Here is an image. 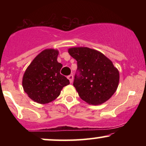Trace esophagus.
Here are the masks:
<instances>
[{
  "instance_id": "obj_1",
  "label": "esophagus",
  "mask_w": 146,
  "mask_h": 146,
  "mask_svg": "<svg viewBox=\"0 0 146 146\" xmlns=\"http://www.w3.org/2000/svg\"><path fill=\"white\" fill-rule=\"evenodd\" d=\"M67 78L68 79V80H69L70 82H71V83L73 82V75H68V76L67 77Z\"/></svg>"
}]
</instances>
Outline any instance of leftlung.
<instances>
[{"label":"left lung","mask_w":146,"mask_h":146,"mask_svg":"<svg viewBox=\"0 0 146 146\" xmlns=\"http://www.w3.org/2000/svg\"><path fill=\"white\" fill-rule=\"evenodd\" d=\"M68 53L77 61L73 86L80 98L92 105L109 100L119 81V73L113 62L103 53L88 47L71 48Z\"/></svg>","instance_id":"1"}]
</instances>
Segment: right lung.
<instances>
[{
  "label": "right lung",
  "instance_id": "add662e5",
  "mask_svg": "<svg viewBox=\"0 0 146 146\" xmlns=\"http://www.w3.org/2000/svg\"><path fill=\"white\" fill-rule=\"evenodd\" d=\"M58 51L45 49L38 54L25 71L23 86L31 100L39 104H47L59 96L69 80L60 74L62 64L57 60Z\"/></svg>",
  "mask_w": 146,
  "mask_h": 146
}]
</instances>
